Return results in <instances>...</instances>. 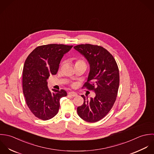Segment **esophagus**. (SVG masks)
Wrapping results in <instances>:
<instances>
[{
	"instance_id": "esophagus-1",
	"label": "esophagus",
	"mask_w": 154,
	"mask_h": 154,
	"mask_svg": "<svg viewBox=\"0 0 154 154\" xmlns=\"http://www.w3.org/2000/svg\"><path fill=\"white\" fill-rule=\"evenodd\" d=\"M68 95L71 96H72V97H74V96H76L77 94L76 93L74 92H69L68 93Z\"/></svg>"
}]
</instances>
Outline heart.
Here are the masks:
<instances>
[{
	"label": "heart",
	"mask_w": 154,
	"mask_h": 154,
	"mask_svg": "<svg viewBox=\"0 0 154 154\" xmlns=\"http://www.w3.org/2000/svg\"><path fill=\"white\" fill-rule=\"evenodd\" d=\"M77 64H84V65H86V62L83 59L79 58V59H77L76 60L75 63V65H77Z\"/></svg>",
	"instance_id": "1"
}]
</instances>
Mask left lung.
Masks as SVG:
<instances>
[{
    "label": "left lung",
    "mask_w": 154,
    "mask_h": 154,
    "mask_svg": "<svg viewBox=\"0 0 154 154\" xmlns=\"http://www.w3.org/2000/svg\"><path fill=\"white\" fill-rule=\"evenodd\" d=\"M74 48L90 64L88 79L82 88L92 91L96 94L90 100L82 95L84 102L77 108V113L87 122H97L108 114L116 102L120 83L119 67L113 56L100 46L82 44Z\"/></svg>",
    "instance_id": "left-lung-1"
}]
</instances>
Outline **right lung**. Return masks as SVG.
<instances>
[{"label":"right lung","mask_w":154,"mask_h":154,"mask_svg":"<svg viewBox=\"0 0 154 154\" xmlns=\"http://www.w3.org/2000/svg\"><path fill=\"white\" fill-rule=\"evenodd\" d=\"M73 46L49 44L35 48L27 57L23 71V89L26 103L37 118L48 120L55 117L60 108V99L65 91L48 88L47 79L57 74L62 58Z\"/></svg>","instance_id":"obj_1"}]
</instances>
